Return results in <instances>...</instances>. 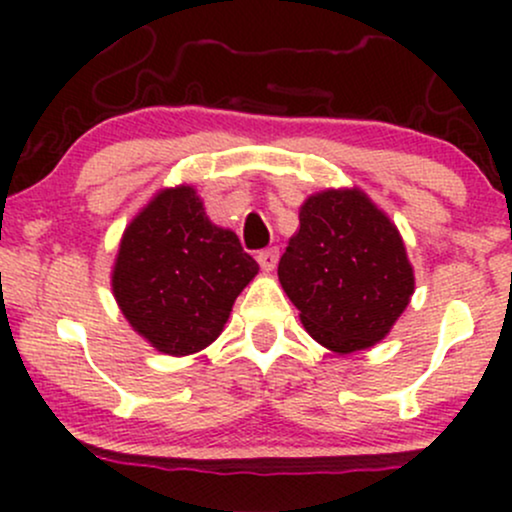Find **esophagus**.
<instances>
[{"mask_svg": "<svg viewBox=\"0 0 512 512\" xmlns=\"http://www.w3.org/2000/svg\"><path fill=\"white\" fill-rule=\"evenodd\" d=\"M257 262H260V267L264 272H272L276 267V262H279V250L276 248H267V250H260L257 252Z\"/></svg>", "mask_w": 512, "mask_h": 512, "instance_id": "esophagus-1", "label": "esophagus"}]
</instances>
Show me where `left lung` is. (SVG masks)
<instances>
[{
  "instance_id": "8db88e82",
  "label": "left lung",
  "mask_w": 512,
  "mask_h": 512,
  "mask_svg": "<svg viewBox=\"0 0 512 512\" xmlns=\"http://www.w3.org/2000/svg\"><path fill=\"white\" fill-rule=\"evenodd\" d=\"M298 221L279 281L310 337L337 354L385 339L414 293L395 223L356 187L308 197Z\"/></svg>"
}]
</instances>
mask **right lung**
<instances>
[{
	"label": "right lung",
	"mask_w": 512,
	"mask_h": 512,
	"mask_svg": "<svg viewBox=\"0 0 512 512\" xmlns=\"http://www.w3.org/2000/svg\"><path fill=\"white\" fill-rule=\"evenodd\" d=\"M260 272L228 228L209 221L195 187L161 190L120 240L113 293L134 332L170 356L219 337L240 291Z\"/></svg>",
	"instance_id": "obj_1"
}]
</instances>
